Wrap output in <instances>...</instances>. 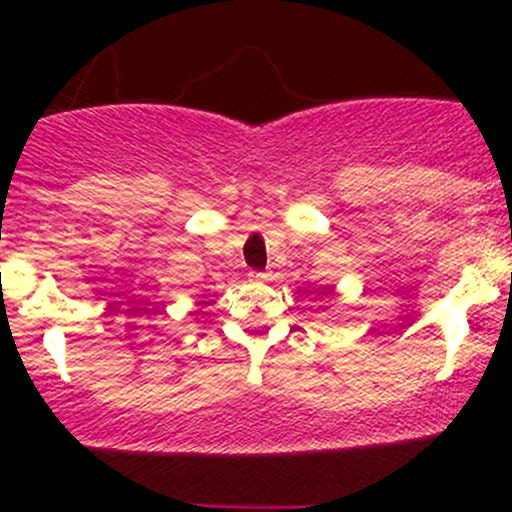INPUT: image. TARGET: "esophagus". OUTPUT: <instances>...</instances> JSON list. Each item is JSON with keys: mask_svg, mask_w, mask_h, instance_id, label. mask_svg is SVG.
I'll return each instance as SVG.
<instances>
[{"mask_svg": "<svg viewBox=\"0 0 512 512\" xmlns=\"http://www.w3.org/2000/svg\"><path fill=\"white\" fill-rule=\"evenodd\" d=\"M247 277H250L252 282H265V280H270V275H267V272H260V270H252Z\"/></svg>", "mask_w": 512, "mask_h": 512, "instance_id": "esophagus-1", "label": "esophagus"}]
</instances>
